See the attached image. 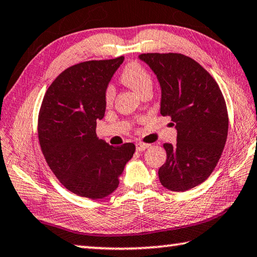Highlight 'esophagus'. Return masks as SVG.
Returning <instances> with one entry per match:
<instances>
[{"label": "esophagus", "instance_id": "34e87169", "mask_svg": "<svg viewBox=\"0 0 257 257\" xmlns=\"http://www.w3.org/2000/svg\"><path fill=\"white\" fill-rule=\"evenodd\" d=\"M150 147V145H147V143H142V142H139L137 143V151H145L146 149Z\"/></svg>", "mask_w": 257, "mask_h": 257}]
</instances>
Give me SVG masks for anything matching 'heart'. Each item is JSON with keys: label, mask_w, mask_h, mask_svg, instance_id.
Masks as SVG:
<instances>
[{"label": "heart", "mask_w": 257, "mask_h": 257, "mask_svg": "<svg viewBox=\"0 0 257 257\" xmlns=\"http://www.w3.org/2000/svg\"><path fill=\"white\" fill-rule=\"evenodd\" d=\"M120 80L124 84L133 89L137 93L141 94L147 89H152V78L145 67L137 62L128 63L121 71ZM115 96V89L108 85L105 91V100L110 103Z\"/></svg>", "instance_id": "1"}]
</instances>
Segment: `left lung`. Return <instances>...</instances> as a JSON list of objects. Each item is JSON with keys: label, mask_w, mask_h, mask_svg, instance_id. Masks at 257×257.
<instances>
[{"label": "left lung", "mask_w": 257, "mask_h": 257, "mask_svg": "<svg viewBox=\"0 0 257 257\" xmlns=\"http://www.w3.org/2000/svg\"><path fill=\"white\" fill-rule=\"evenodd\" d=\"M161 88L160 112L177 130L176 145L165 143L161 185L184 192L206 181L221 157L228 136V111L218 83L193 58L178 53L139 56Z\"/></svg>", "instance_id": "8db88e82"}]
</instances>
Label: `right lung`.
I'll return each mask as SVG.
<instances>
[{
  "label": "right lung",
  "mask_w": 257,
  "mask_h": 257,
  "mask_svg": "<svg viewBox=\"0 0 257 257\" xmlns=\"http://www.w3.org/2000/svg\"><path fill=\"white\" fill-rule=\"evenodd\" d=\"M124 57L82 62L49 85L38 116V139L47 165L74 194L92 200L110 195L136 146L112 147L97 138L105 115V91Z\"/></svg>",
  "instance_id": "add662e5"
}]
</instances>
